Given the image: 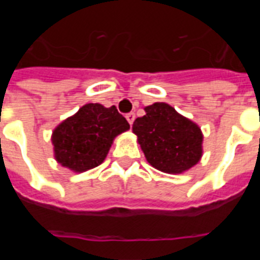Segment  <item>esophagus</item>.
I'll return each mask as SVG.
<instances>
[{
	"mask_svg": "<svg viewBox=\"0 0 260 260\" xmlns=\"http://www.w3.org/2000/svg\"><path fill=\"white\" fill-rule=\"evenodd\" d=\"M126 119H127V122L130 123V125H133V122H134V119H135V114L133 113H127L126 114Z\"/></svg>",
	"mask_w": 260,
	"mask_h": 260,
	"instance_id": "34e87169",
	"label": "esophagus"
}]
</instances>
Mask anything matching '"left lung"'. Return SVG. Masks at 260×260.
Returning a JSON list of instances; mask_svg holds the SVG:
<instances>
[{
  "mask_svg": "<svg viewBox=\"0 0 260 260\" xmlns=\"http://www.w3.org/2000/svg\"><path fill=\"white\" fill-rule=\"evenodd\" d=\"M133 125L146 160L164 173L180 174L191 169L203 155V133L191 119L167 103L144 108Z\"/></svg>",
  "mask_w": 260,
  "mask_h": 260,
  "instance_id": "1",
  "label": "left lung"
}]
</instances>
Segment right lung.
Wrapping results in <instances>:
<instances>
[{"label": "right lung", "mask_w": 260, "mask_h": 260, "mask_svg": "<svg viewBox=\"0 0 260 260\" xmlns=\"http://www.w3.org/2000/svg\"><path fill=\"white\" fill-rule=\"evenodd\" d=\"M128 128L116 107L89 103L53 130L54 158L74 173L89 171L104 161L114 138Z\"/></svg>", "instance_id": "add662e5"}]
</instances>
